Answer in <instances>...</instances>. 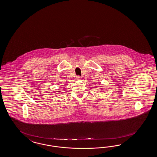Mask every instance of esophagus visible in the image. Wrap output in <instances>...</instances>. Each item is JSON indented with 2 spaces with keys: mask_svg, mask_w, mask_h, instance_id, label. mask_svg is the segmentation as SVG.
I'll return each instance as SVG.
<instances>
[{
  "mask_svg": "<svg viewBox=\"0 0 157 157\" xmlns=\"http://www.w3.org/2000/svg\"><path fill=\"white\" fill-rule=\"evenodd\" d=\"M77 80H81V79H82V77H80V76H77Z\"/></svg>",
  "mask_w": 157,
  "mask_h": 157,
  "instance_id": "obj_1",
  "label": "esophagus"
}]
</instances>
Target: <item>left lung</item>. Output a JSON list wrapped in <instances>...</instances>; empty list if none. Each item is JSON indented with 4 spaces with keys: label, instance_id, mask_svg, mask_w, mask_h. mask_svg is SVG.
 Listing matches in <instances>:
<instances>
[{
    "label": "left lung",
    "instance_id": "left-lung-1",
    "mask_svg": "<svg viewBox=\"0 0 157 157\" xmlns=\"http://www.w3.org/2000/svg\"><path fill=\"white\" fill-rule=\"evenodd\" d=\"M101 90V91H102V90H103V89H101V90Z\"/></svg>",
    "mask_w": 157,
    "mask_h": 157
}]
</instances>
